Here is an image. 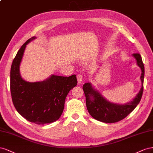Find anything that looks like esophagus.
Listing matches in <instances>:
<instances>
[{"label": "esophagus", "mask_w": 153, "mask_h": 153, "mask_svg": "<svg viewBox=\"0 0 153 153\" xmlns=\"http://www.w3.org/2000/svg\"><path fill=\"white\" fill-rule=\"evenodd\" d=\"M77 79L78 83L80 84L81 81H82V79H83V77H82V76L81 75V74H78V75L77 76Z\"/></svg>", "instance_id": "34e87169"}]
</instances>
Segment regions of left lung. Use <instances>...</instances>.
I'll return each mask as SVG.
<instances>
[{"label": "left lung", "instance_id": "1", "mask_svg": "<svg viewBox=\"0 0 153 153\" xmlns=\"http://www.w3.org/2000/svg\"><path fill=\"white\" fill-rule=\"evenodd\" d=\"M137 61V65L141 69V88L135 97L131 102L123 104L111 102L104 98L99 91L95 89L91 82H86L82 86L86 97V108L90 115L95 119L105 123H114L127 117L140 101L144 79V65L140 54H133Z\"/></svg>", "mask_w": 153, "mask_h": 153}]
</instances>
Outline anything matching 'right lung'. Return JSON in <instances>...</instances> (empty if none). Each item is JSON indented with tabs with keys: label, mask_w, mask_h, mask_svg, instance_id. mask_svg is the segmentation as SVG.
<instances>
[{
	"label": "right lung",
	"mask_w": 153,
	"mask_h": 153,
	"mask_svg": "<svg viewBox=\"0 0 153 153\" xmlns=\"http://www.w3.org/2000/svg\"><path fill=\"white\" fill-rule=\"evenodd\" d=\"M29 38L20 47L14 58L10 72V90L16 111L25 119L36 124L52 123L62 115L65 99L77 84L76 75L69 77L54 74L42 81L29 82L22 77L20 66Z\"/></svg>",
	"instance_id": "obj_1"
}]
</instances>
